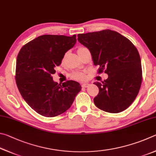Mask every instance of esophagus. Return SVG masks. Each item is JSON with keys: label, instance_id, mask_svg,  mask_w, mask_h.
<instances>
[{"label": "esophagus", "instance_id": "obj_1", "mask_svg": "<svg viewBox=\"0 0 156 156\" xmlns=\"http://www.w3.org/2000/svg\"><path fill=\"white\" fill-rule=\"evenodd\" d=\"M89 86V83H83L82 85H81V87L82 88H87V87Z\"/></svg>", "mask_w": 156, "mask_h": 156}]
</instances>
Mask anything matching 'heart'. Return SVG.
I'll list each match as a JSON object with an SVG mask.
<instances>
[{"label":"heart","instance_id":"obj_1","mask_svg":"<svg viewBox=\"0 0 156 156\" xmlns=\"http://www.w3.org/2000/svg\"><path fill=\"white\" fill-rule=\"evenodd\" d=\"M86 48L83 47V46H80L77 49V53L78 55L80 54L81 51H83L84 49H86ZM71 78H73V80H78V81H83L85 80L86 78V74L84 72H80V71H76V72H74L72 74H71Z\"/></svg>","mask_w":156,"mask_h":156}]
</instances>
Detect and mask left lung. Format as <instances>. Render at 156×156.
Listing matches in <instances>:
<instances>
[{"label": "left lung", "mask_w": 156, "mask_h": 156, "mask_svg": "<svg viewBox=\"0 0 156 156\" xmlns=\"http://www.w3.org/2000/svg\"><path fill=\"white\" fill-rule=\"evenodd\" d=\"M77 40L89 49L99 73L107 80L94 82L99 92L94 99L98 108L110 113L126 110L138 94L142 83L140 55L130 40L116 31L106 29L78 34Z\"/></svg>", "instance_id": "obj_1"}]
</instances>
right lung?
Instances as JSON below:
<instances>
[{
    "instance_id": "right-lung-1",
    "label": "right lung",
    "mask_w": 156,
    "mask_h": 156,
    "mask_svg": "<svg viewBox=\"0 0 156 156\" xmlns=\"http://www.w3.org/2000/svg\"><path fill=\"white\" fill-rule=\"evenodd\" d=\"M76 42L75 35H43L30 41L19 52L16 84L24 100L40 115L54 117L65 112L81 91L80 83L70 80L60 85L51 76Z\"/></svg>"
}]
</instances>
